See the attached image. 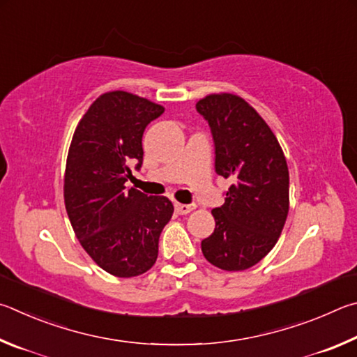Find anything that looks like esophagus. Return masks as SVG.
<instances>
[{"label": "esophagus", "instance_id": "esophagus-1", "mask_svg": "<svg viewBox=\"0 0 357 357\" xmlns=\"http://www.w3.org/2000/svg\"><path fill=\"white\" fill-rule=\"evenodd\" d=\"M174 207H175V211H177L178 215H188L196 208L195 205H186V204H180V202H175Z\"/></svg>", "mask_w": 357, "mask_h": 357}]
</instances>
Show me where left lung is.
Instances as JSON below:
<instances>
[{
  "instance_id": "obj_1",
  "label": "left lung",
  "mask_w": 357,
  "mask_h": 357,
  "mask_svg": "<svg viewBox=\"0 0 357 357\" xmlns=\"http://www.w3.org/2000/svg\"><path fill=\"white\" fill-rule=\"evenodd\" d=\"M215 141L216 174L230 185L211 210L215 232L202 252L224 271L254 266L276 245L289 215V166L278 137L245 98L210 93L196 103Z\"/></svg>"
}]
</instances>
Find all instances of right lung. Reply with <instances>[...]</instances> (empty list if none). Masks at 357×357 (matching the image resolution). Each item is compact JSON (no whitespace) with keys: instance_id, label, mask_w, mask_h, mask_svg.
Here are the masks:
<instances>
[{"instance_id":"right-lung-1","label":"right lung","mask_w":357,"mask_h":357,"mask_svg":"<svg viewBox=\"0 0 357 357\" xmlns=\"http://www.w3.org/2000/svg\"><path fill=\"white\" fill-rule=\"evenodd\" d=\"M165 108L125 91L105 92L81 117L68 147L64 202L84 251L106 273L135 278L158 257L174 213L165 196L127 190L130 165H142V135Z\"/></svg>"}]
</instances>
